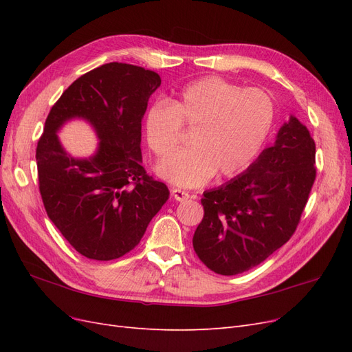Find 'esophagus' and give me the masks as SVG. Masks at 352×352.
<instances>
[{"mask_svg":"<svg viewBox=\"0 0 352 352\" xmlns=\"http://www.w3.org/2000/svg\"><path fill=\"white\" fill-rule=\"evenodd\" d=\"M172 195L176 201H186V199L190 198L189 192H186V190H182V189H177V188H175L172 190Z\"/></svg>","mask_w":352,"mask_h":352,"instance_id":"1","label":"esophagus"}]
</instances>
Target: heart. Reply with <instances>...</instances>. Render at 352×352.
Returning a JSON list of instances; mask_svg holds the SVG:
<instances>
[{
    "label": "heart",
    "mask_w": 352,
    "mask_h": 352,
    "mask_svg": "<svg viewBox=\"0 0 352 352\" xmlns=\"http://www.w3.org/2000/svg\"><path fill=\"white\" fill-rule=\"evenodd\" d=\"M276 107L270 95L217 76L195 80L172 101H157L145 117L151 151L167 157L180 142L182 124L194 129L189 148L157 166L173 185L195 188L214 176L236 175L258 155L273 129Z\"/></svg>",
    "instance_id": "heart-1"
}]
</instances>
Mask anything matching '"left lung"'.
Listing matches in <instances>:
<instances>
[{
    "mask_svg": "<svg viewBox=\"0 0 352 352\" xmlns=\"http://www.w3.org/2000/svg\"><path fill=\"white\" fill-rule=\"evenodd\" d=\"M316 144L291 116L243 173L206 190L194 250L223 276L247 272L291 239L316 179Z\"/></svg>",
    "mask_w": 352,
    "mask_h": 352,
    "instance_id": "1",
    "label": "left lung"
}]
</instances>
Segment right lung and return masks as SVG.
<instances>
[{"label": "right lung", "instance_id": "obj_1", "mask_svg": "<svg viewBox=\"0 0 352 352\" xmlns=\"http://www.w3.org/2000/svg\"><path fill=\"white\" fill-rule=\"evenodd\" d=\"M160 85L153 70L107 63L74 80L47 117L36 146L39 192L50 220L87 258L109 261L133 250L168 199L167 186L141 164V122ZM73 118L99 138L91 157H72L58 140Z\"/></svg>", "mask_w": 352, "mask_h": 352}]
</instances>
